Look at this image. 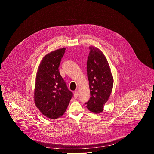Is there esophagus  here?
Masks as SVG:
<instances>
[{
  "label": "esophagus",
  "instance_id": "esophagus-1",
  "mask_svg": "<svg viewBox=\"0 0 154 154\" xmlns=\"http://www.w3.org/2000/svg\"><path fill=\"white\" fill-rule=\"evenodd\" d=\"M78 91H75L74 92V98H78Z\"/></svg>",
  "mask_w": 154,
  "mask_h": 154
}]
</instances>
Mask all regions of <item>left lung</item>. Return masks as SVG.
<instances>
[{
    "mask_svg": "<svg viewBox=\"0 0 154 154\" xmlns=\"http://www.w3.org/2000/svg\"><path fill=\"white\" fill-rule=\"evenodd\" d=\"M89 48L87 70L91 97L85 104L90 111L97 114L104 110L111 93L114 80L104 53L95 47Z\"/></svg>",
    "mask_w": 154,
    "mask_h": 154,
    "instance_id": "left-lung-1",
    "label": "left lung"
}]
</instances>
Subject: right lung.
<instances>
[{
	"label": "right lung",
	"mask_w": 154,
	"mask_h": 154,
	"mask_svg": "<svg viewBox=\"0 0 154 154\" xmlns=\"http://www.w3.org/2000/svg\"><path fill=\"white\" fill-rule=\"evenodd\" d=\"M66 48L51 51L43 58L37 73L34 89L35 106L45 117L56 119L66 111L73 93L59 71Z\"/></svg>",
	"instance_id": "right-lung-1"
}]
</instances>
